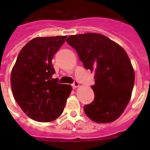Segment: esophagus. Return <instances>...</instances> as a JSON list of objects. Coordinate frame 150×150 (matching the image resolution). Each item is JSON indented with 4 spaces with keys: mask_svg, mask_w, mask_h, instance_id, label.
<instances>
[{
    "mask_svg": "<svg viewBox=\"0 0 150 150\" xmlns=\"http://www.w3.org/2000/svg\"><path fill=\"white\" fill-rule=\"evenodd\" d=\"M72 86H73V88H77V87H79V82H77V81H74V83H73L72 84Z\"/></svg>",
    "mask_w": 150,
    "mask_h": 150,
    "instance_id": "obj_1",
    "label": "esophagus"
}]
</instances>
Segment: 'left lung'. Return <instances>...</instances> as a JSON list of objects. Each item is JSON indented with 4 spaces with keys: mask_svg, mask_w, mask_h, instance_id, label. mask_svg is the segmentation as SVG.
Returning <instances> with one entry per match:
<instances>
[{
    "mask_svg": "<svg viewBox=\"0 0 150 150\" xmlns=\"http://www.w3.org/2000/svg\"><path fill=\"white\" fill-rule=\"evenodd\" d=\"M77 52L85 68L95 72L91 88L95 99L85 113L98 123L117 120L128 105L134 83V71L122 47L96 33L70 36L66 40Z\"/></svg>",
    "mask_w": 150,
    "mask_h": 150,
    "instance_id": "1",
    "label": "left lung"
}]
</instances>
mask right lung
I'll return each instance as SVG.
<instances>
[{
	"instance_id": "right-lung-1",
	"label": "right lung",
	"mask_w": 150,
	"mask_h": 150,
	"mask_svg": "<svg viewBox=\"0 0 150 150\" xmlns=\"http://www.w3.org/2000/svg\"><path fill=\"white\" fill-rule=\"evenodd\" d=\"M67 37L36 38L24 46L17 57L10 77L14 98L30 119L48 122L63 112L72 90L71 85L53 79L54 55Z\"/></svg>"
}]
</instances>
